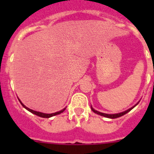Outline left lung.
Listing matches in <instances>:
<instances>
[{
  "instance_id": "left-lung-1",
  "label": "left lung",
  "mask_w": 154,
  "mask_h": 154,
  "mask_svg": "<svg viewBox=\"0 0 154 154\" xmlns=\"http://www.w3.org/2000/svg\"><path fill=\"white\" fill-rule=\"evenodd\" d=\"M135 107V106L133 107H132V108L129 109H127L126 111H124V112H120V113H116V114H106V113H103V112H98V111H96V110L94 109L92 107H91V109H92V110L95 113H97L99 114V115L100 116H105V117H107V118H110V119H115V118H118V117H120V116H122L125 115L126 113H127L128 112H130V110L132 109L133 108H134Z\"/></svg>"
}]
</instances>
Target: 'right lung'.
Here are the masks:
<instances>
[{"mask_svg":"<svg viewBox=\"0 0 154 154\" xmlns=\"http://www.w3.org/2000/svg\"><path fill=\"white\" fill-rule=\"evenodd\" d=\"M20 101V100H19ZM20 103H21V104L22 105L23 107H24V108L26 109H28L29 112H32L33 114H35V115L38 116H40V117H43V118H49V117H51V116H56V115H58V114L62 113V112H63L65 110V108L63 109L62 110H61V111H59V112H55V113H51V114H46V113H43V112H37V111H35V110H32L31 109L28 108V107H26L25 106H24V104H23L22 103H21V101H20Z\"/></svg>","mask_w":154,"mask_h":154,"instance_id":"obj_1","label":"right lung"}]
</instances>
